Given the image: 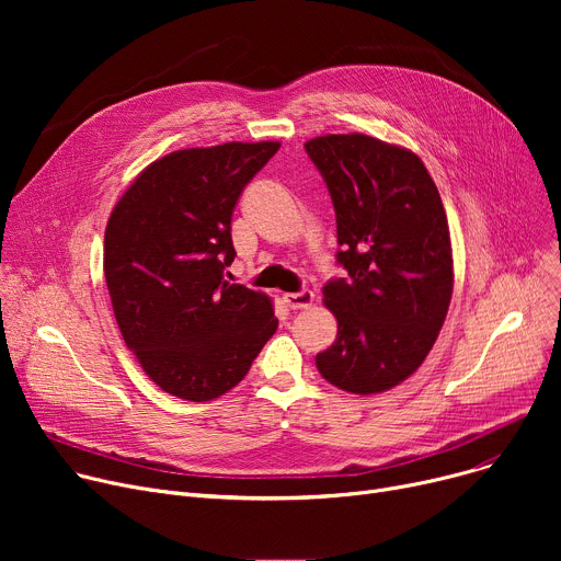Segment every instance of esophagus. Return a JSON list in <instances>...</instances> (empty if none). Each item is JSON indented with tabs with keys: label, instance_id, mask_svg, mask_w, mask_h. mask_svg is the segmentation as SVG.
<instances>
[{
	"label": "esophagus",
	"instance_id": "obj_1",
	"mask_svg": "<svg viewBox=\"0 0 561 561\" xmlns=\"http://www.w3.org/2000/svg\"><path fill=\"white\" fill-rule=\"evenodd\" d=\"M313 290H298V293H286L284 302L290 309H307L313 305Z\"/></svg>",
	"mask_w": 561,
	"mask_h": 561
}]
</instances>
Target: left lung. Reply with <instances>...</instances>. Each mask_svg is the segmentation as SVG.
I'll return each instance as SVG.
<instances>
[{"label": "left lung", "instance_id": "8db88e82", "mask_svg": "<svg viewBox=\"0 0 561 561\" xmlns=\"http://www.w3.org/2000/svg\"><path fill=\"white\" fill-rule=\"evenodd\" d=\"M305 150L332 195L336 261L347 271L322 286L339 332L316 366L347 393H381L423 364L450 307L444 202L423 161L404 147L330 134Z\"/></svg>", "mask_w": 561, "mask_h": 561}]
</instances>
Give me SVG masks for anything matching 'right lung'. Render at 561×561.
Listing matches in <instances>:
<instances>
[{"instance_id":"right-lung-1","label":"right lung","mask_w":561,"mask_h":561,"mask_svg":"<svg viewBox=\"0 0 561 561\" xmlns=\"http://www.w3.org/2000/svg\"><path fill=\"white\" fill-rule=\"evenodd\" d=\"M279 142H225L147 165L115 204L104 277L117 328L157 387L206 402L233 389L275 330L273 302L225 268L231 214Z\"/></svg>"}]
</instances>
